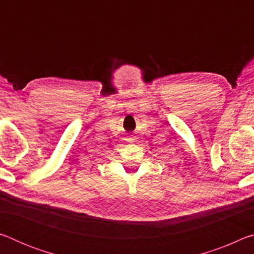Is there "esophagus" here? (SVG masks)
<instances>
[{
  "instance_id": "1",
  "label": "esophagus",
  "mask_w": 254,
  "mask_h": 254,
  "mask_svg": "<svg viewBox=\"0 0 254 254\" xmlns=\"http://www.w3.org/2000/svg\"><path fill=\"white\" fill-rule=\"evenodd\" d=\"M127 141H128V142H130V143H133V142H134V140H133V137H128V139H127Z\"/></svg>"
}]
</instances>
